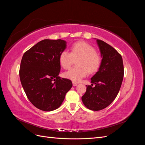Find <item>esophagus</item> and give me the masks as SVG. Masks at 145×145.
<instances>
[{
  "label": "esophagus",
  "mask_w": 145,
  "mask_h": 145,
  "mask_svg": "<svg viewBox=\"0 0 145 145\" xmlns=\"http://www.w3.org/2000/svg\"><path fill=\"white\" fill-rule=\"evenodd\" d=\"M77 84H78V83H76V82H72V85H73V86H77Z\"/></svg>",
  "instance_id": "1"
}]
</instances>
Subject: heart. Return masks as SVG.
<instances>
[{
	"label": "heart",
	"instance_id": "b5f03b06",
	"mask_svg": "<svg viewBox=\"0 0 145 145\" xmlns=\"http://www.w3.org/2000/svg\"><path fill=\"white\" fill-rule=\"evenodd\" d=\"M77 58H79L77 61L78 66L64 74L66 78L73 82H80L88 75V72H95L101 64V58L96 53L95 48L84 42L74 43L71 47V53L63 51L59 56V63L63 68L68 69L72 65L74 59Z\"/></svg>",
	"mask_w": 145,
	"mask_h": 145
}]
</instances>
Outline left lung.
Listing matches in <instances>:
<instances>
[{"label":"left lung","mask_w":145,"mask_h":145,"mask_svg":"<svg viewBox=\"0 0 145 145\" xmlns=\"http://www.w3.org/2000/svg\"><path fill=\"white\" fill-rule=\"evenodd\" d=\"M94 39L102 59L98 71L91 78V85H86V91L82 100L87 108L99 111L108 106L117 97L123 78L124 68L121 56L114 48Z\"/></svg>","instance_id":"1"}]
</instances>
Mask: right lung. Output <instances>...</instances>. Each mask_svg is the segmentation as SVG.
Wrapping results in <instances>:
<instances>
[{
  "label": "right lung",
  "mask_w": 145,
  "mask_h": 145,
  "mask_svg": "<svg viewBox=\"0 0 145 145\" xmlns=\"http://www.w3.org/2000/svg\"><path fill=\"white\" fill-rule=\"evenodd\" d=\"M67 46L61 39H44L25 52L22 59L21 84L31 103L42 111L60 107L72 86L71 80L59 76V56Z\"/></svg>",
  "instance_id": "add662e5"
}]
</instances>
